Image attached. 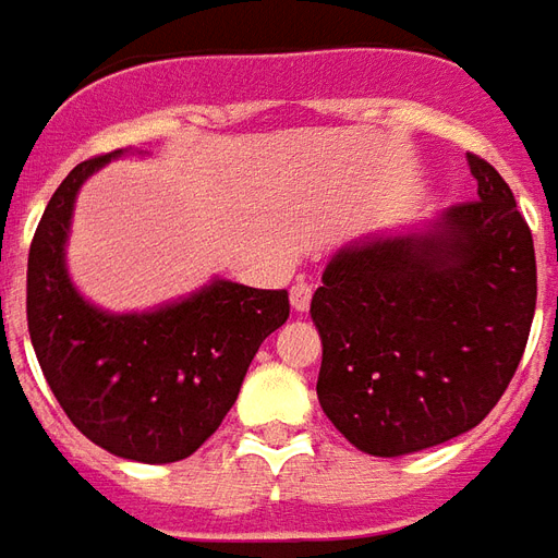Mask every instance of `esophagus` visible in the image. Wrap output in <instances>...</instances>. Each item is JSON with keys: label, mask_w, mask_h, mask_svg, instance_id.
Masks as SVG:
<instances>
[{"label": "esophagus", "mask_w": 558, "mask_h": 558, "mask_svg": "<svg viewBox=\"0 0 558 558\" xmlns=\"http://www.w3.org/2000/svg\"><path fill=\"white\" fill-rule=\"evenodd\" d=\"M311 299H314V287L311 283H295L290 290L292 311H299V314H304L311 307Z\"/></svg>", "instance_id": "1"}]
</instances>
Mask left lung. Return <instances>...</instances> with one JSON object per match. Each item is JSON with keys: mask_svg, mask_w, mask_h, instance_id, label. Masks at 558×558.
<instances>
[{"mask_svg": "<svg viewBox=\"0 0 558 558\" xmlns=\"http://www.w3.org/2000/svg\"><path fill=\"white\" fill-rule=\"evenodd\" d=\"M466 160L478 199L340 247L314 292L316 398L364 454H412L472 430L526 350L532 232L502 175L478 155Z\"/></svg>", "mask_w": 558, "mask_h": 558, "instance_id": "8db88e82", "label": "left lung"}]
</instances>
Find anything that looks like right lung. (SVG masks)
Wrapping results in <instances>:
<instances>
[{"instance_id":"add662e5","label":"right lung","mask_w":558,"mask_h":558,"mask_svg":"<svg viewBox=\"0 0 558 558\" xmlns=\"http://www.w3.org/2000/svg\"><path fill=\"white\" fill-rule=\"evenodd\" d=\"M125 148L77 163L35 230L26 271L29 338L47 386L86 439L137 463H175L218 430L259 343L287 323V290L215 278L143 314L86 302L65 244L83 182Z\"/></svg>"}]
</instances>
